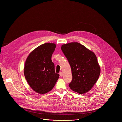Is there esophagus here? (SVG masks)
Here are the masks:
<instances>
[{
    "instance_id": "34e87169",
    "label": "esophagus",
    "mask_w": 122,
    "mask_h": 122,
    "mask_svg": "<svg viewBox=\"0 0 122 122\" xmlns=\"http://www.w3.org/2000/svg\"><path fill=\"white\" fill-rule=\"evenodd\" d=\"M59 74H60V75L61 76H62L63 74H62V72H60L59 73Z\"/></svg>"
}]
</instances>
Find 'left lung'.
Wrapping results in <instances>:
<instances>
[{"label": "left lung", "mask_w": 122, "mask_h": 122, "mask_svg": "<svg viewBox=\"0 0 122 122\" xmlns=\"http://www.w3.org/2000/svg\"><path fill=\"white\" fill-rule=\"evenodd\" d=\"M61 49L71 69L70 88L80 94L87 92L97 81L101 73L95 54L77 42L63 45Z\"/></svg>", "instance_id": "obj_1"}]
</instances>
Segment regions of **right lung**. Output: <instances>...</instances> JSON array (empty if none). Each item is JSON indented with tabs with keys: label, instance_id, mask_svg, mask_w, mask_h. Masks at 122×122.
<instances>
[{
	"label": "right lung",
	"instance_id": "add662e5",
	"mask_svg": "<svg viewBox=\"0 0 122 122\" xmlns=\"http://www.w3.org/2000/svg\"><path fill=\"white\" fill-rule=\"evenodd\" d=\"M55 47L53 43L41 45L30 52L26 59L25 77L30 87L38 93L45 94L51 91L59 78L51 60Z\"/></svg>",
	"mask_w": 122,
	"mask_h": 122
}]
</instances>
